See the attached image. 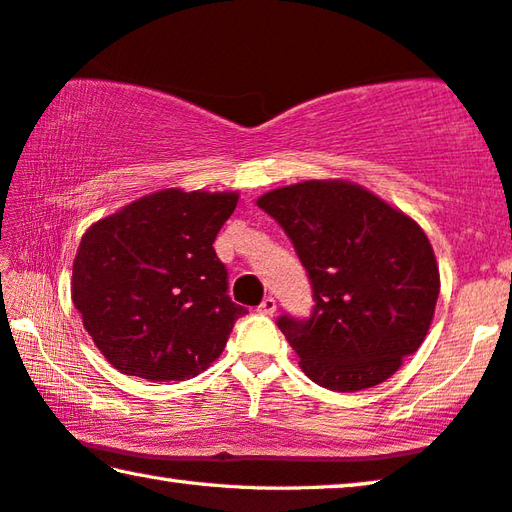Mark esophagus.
I'll list each match as a JSON object with an SVG mask.
<instances>
[{"mask_svg":"<svg viewBox=\"0 0 512 512\" xmlns=\"http://www.w3.org/2000/svg\"><path fill=\"white\" fill-rule=\"evenodd\" d=\"M257 311H259V313H264V315H273V313L277 311V302H275V297H266V300L257 306Z\"/></svg>","mask_w":512,"mask_h":512,"instance_id":"esophagus-1","label":"esophagus"}]
</instances>
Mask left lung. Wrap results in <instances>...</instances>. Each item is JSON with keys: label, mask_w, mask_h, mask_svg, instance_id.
I'll return each instance as SVG.
<instances>
[{"label": "left lung", "mask_w": 512, "mask_h": 512, "mask_svg": "<svg viewBox=\"0 0 512 512\" xmlns=\"http://www.w3.org/2000/svg\"><path fill=\"white\" fill-rule=\"evenodd\" d=\"M293 241L313 284L309 320L277 327L320 387L358 392L392 378L423 345L441 291L425 230L345 179H311L257 199Z\"/></svg>", "instance_id": "left-lung-1"}]
</instances>
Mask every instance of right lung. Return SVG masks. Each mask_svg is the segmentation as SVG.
Segmentation results:
<instances>
[{"label": "right lung", "mask_w": 512, "mask_h": 512, "mask_svg": "<svg viewBox=\"0 0 512 512\" xmlns=\"http://www.w3.org/2000/svg\"><path fill=\"white\" fill-rule=\"evenodd\" d=\"M239 192L165 188L94 221L80 239L71 300L111 367L154 383L206 371L244 315L228 297L217 232Z\"/></svg>", "instance_id": "1"}]
</instances>
